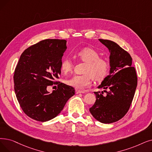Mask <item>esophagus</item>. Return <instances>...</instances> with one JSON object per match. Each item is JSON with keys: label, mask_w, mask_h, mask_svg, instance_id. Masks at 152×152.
Wrapping results in <instances>:
<instances>
[{"label": "esophagus", "mask_w": 152, "mask_h": 152, "mask_svg": "<svg viewBox=\"0 0 152 152\" xmlns=\"http://www.w3.org/2000/svg\"><path fill=\"white\" fill-rule=\"evenodd\" d=\"M80 93H84V91L76 89V94H80Z\"/></svg>", "instance_id": "34e87169"}]
</instances>
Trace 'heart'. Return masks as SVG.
Instances as JSON below:
<instances>
[{
	"instance_id": "heart-1",
	"label": "heart",
	"mask_w": 152,
	"mask_h": 152,
	"mask_svg": "<svg viewBox=\"0 0 152 152\" xmlns=\"http://www.w3.org/2000/svg\"><path fill=\"white\" fill-rule=\"evenodd\" d=\"M77 56L83 61L87 63L84 75H75L66 81L68 85L79 89H83L91 85L92 78L94 80H102L108 73L110 64L107 59L99 57V53L91 47H84L79 50ZM73 68V63L71 58L66 57L61 63V69L68 73Z\"/></svg>"
}]
</instances>
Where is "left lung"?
I'll list each match as a JSON object with an SVG mask.
<instances>
[{"label": "left lung", "instance_id": "8db88e82", "mask_svg": "<svg viewBox=\"0 0 152 152\" xmlns=\"http://www.w3.org/2000/svg\"><path fill=\"white\" fill-rule=\"evenodd\" d=\"M99 40L110 53V74L98 87L107 89L104 91L107 94L94 92L96 101L89 111L97 121L110 124L121 119L129 110L137 86V76L135 68L132 66V58L127 51L113 41Z\"/></svg>", "mask_w": 152, "mask_h": 152}]
</instances>
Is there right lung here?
<instances>
[{
  "instance_id": "1",
  "label": "right lung",
  "mask_w": 152,
  "mask_h": 152,
  "mask_svg": "<svg viewBox=\"0 0 152 152\" xmlns=\"http://www.w3.org/2000/svg\"><path fill=\"white\" fill-rule=\"evenodd\" d=\"M66 40L47 39L30 46L20 57L14 75V89L24 113L39 122L56 117L75 90L56 81L61 75V59ZM57 85L51 94L48 85Z\"/></svg>"
}]
</instances>
